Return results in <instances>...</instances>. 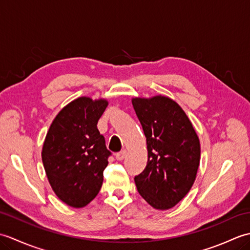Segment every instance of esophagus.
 Returning <instances> with one entry per match:
<instances>
[{
    "instance_id": "34e87169",
    "label": "esophagus",
    "mask_w": 250,
    "mask_h": 250,
    "mask_svg": "<svg viewBox=\"0 0 250 250\" xmlns=\"http://www.w3.org/2000/svg\"><path fill=\"white\" fill-rule=\"evenodd\" d=\"M125 156H126V150L125 149H124V150H121L120 152H118L116 155V159L118 161H121V160H124V159L125 158Z\"/></svg>"
}]
</instances>
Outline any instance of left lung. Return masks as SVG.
<instances>
[{"label": "left lung", "mask_w": 250, "mask_h": 250, "mask_svg": "<svg viewBox=\"0 0 250 250\" xmlns=\"http://www.w3.org/2000/svg\"><path fill=\"white\" fill-rule=\"evenodd\" d=\"M146 136L148 160L134 177L137 191L159 210L169 209L187 194L200 166L199 136L178 103L166 95L132 98Z\"/></svg>", "instance_id": "8db88e82"}]
</instances>
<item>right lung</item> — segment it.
<instances>
[{
	"label": "right lung",
	"instance_id": "obj_1",
	"mask_svg": "<svg viewBox=\"0 0 250 250\" xmlns=\"http://www.w3.org/2000/svg\"><path fill=\"white\" fill-rule=\"evenodd\" d=\"M107 105L103 98L75 99L58 113L45 137L47 178L58 198L74 208L88 205L102 187L110 152L97 125Z\"/></svg>",
	"mask_w": 250,
	"mask_h": 250
}]
</instances>
